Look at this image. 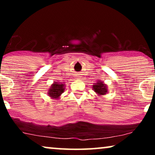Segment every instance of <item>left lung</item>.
Returning a JSON list of instances; mask_svg holds the SVG:
<instances>
[{
    "label": "left lung",
    "mask_w": 155,
    "mask_h": 155,
    "mask_svg": "<svg viewBox=\"0 0 155 155\" xmlns=\"http://www.w3.org/2000/svg\"><path fill=\"white\" fill-rule=\"evenodd\" d=\"M92 90L97 93L99 96H103L108 93L107 85L104 82L98 80L96 83H94V85H92Z\"/></svg>",
    "instance_id": "8db88e82"
}]
</instances>
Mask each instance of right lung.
I'll list each match as a JSON object with an SVG mask.
<instances>
[{
    "instance_id": "right-lung-1",
    "label": "right lung",
    "mask_w": 155,
    "mask_h": 155,
    "mask_svg": "<svg viewBox=\"0 0 155 155\" xmlns=\"http://www.w3.org/2000/svg\"><path fill=\"white\" fill-rule=\"evenodd\" d=\"M65 84L54 82L48 88L47 94L51 99H58L65 91Z\"/></svg>"
}]
</instances>
